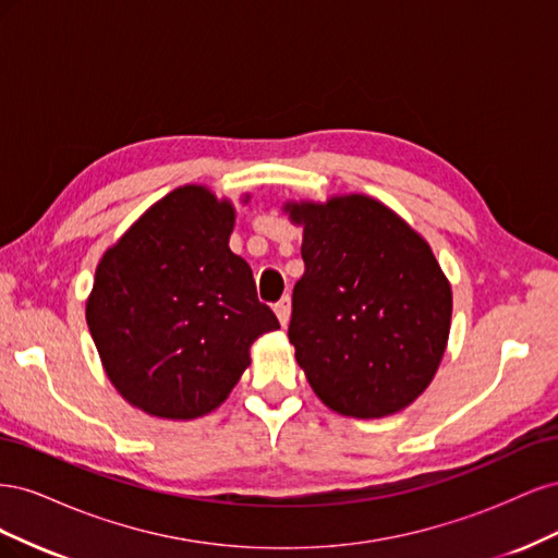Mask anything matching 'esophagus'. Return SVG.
Wrapping results in <instances>:
<instances>
[{
    "instance_id": "obj_1",
    "label": "esophagus",
    "mask_w": 558,
    "mask_h": 558,
    "mask_svg": "<svg viewBox=\"0 0 558 558\" xmlns=\"http://www.w3.org/2000/svg\"><path fill=\"white\" fill-rule=\"evenodd\" d=\"M275 314H277L281 326L289 324V318H291V298H289V295H283V298L277 302V305H275Z\"/></svg>"
}]
</instances>
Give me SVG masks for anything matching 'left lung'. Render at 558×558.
Here are the masks:
<instances>
[{
	"label": "left lung",
	"mask_w": 558,
	"mask_h": 558,
	"mask_svg": "<svg viewBox=\"0 0 558 558\" xmlns=\"http://www.w3.org/2000/svg\"><path fill=\"white\" fill-rule=\"evenodd\" d=\"M283 211L302 226L289 340L314 393L356 418L404 410L435 377L451 324V286L428 242L367 195Z\"/></svg>",
	"instance_id": "left-lung-1"
}]
</instances>
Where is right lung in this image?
I'll use <instances>...</instances> for the list:
<instances>
[{"label": "right lung", "instance_id": "obj_1", "mask_svg": "<svg viewBox=\"0 0 558 558\" xmlns=\"http://www.w3.org/2000/svg\"><path fill=\"white\" fill-rule=\"evenodd\" d=\"M232 226L228 199L181 185L97 265L90 335L118 393L150 416L216 410L248 367L251 344L279 328L248 263L228 246Z\"/></svg>", "mask_w": 558, "mask_h": 558}]
</instances>
